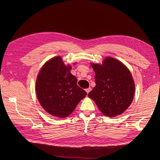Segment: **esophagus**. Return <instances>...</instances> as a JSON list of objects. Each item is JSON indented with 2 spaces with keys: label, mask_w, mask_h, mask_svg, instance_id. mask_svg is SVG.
Wrapping results in <instances>:
<instances>
[{
  "label": "esophagus",
  "mask_w": 160,
  "mask_h": 160,
  "mask_svg": "<svg viewBox=\"0 0 160 160\" xmlns=\"http://www.w3.org/2000/svg\"><path fill=\"white\" fill-rule=\"evenodd\" d=\"M91 90V88H87V89H86V93L88 94L89 93V91Z\"/></svg>",
  "instance_id": "1"
}]
</instances>
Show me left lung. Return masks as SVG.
Instances as JSON below:
<instances>
[{
  "mask_svg": "<svg viewBox=\"0 0 160 160\" xmlns=\"http://www.w3.org/2000/svg\"><path fill=\"white\" fill-rule=\"evenodd\" d=\"M95 72V87L88 93L99 110L108 117L122 113L131 104L135 85L132 74L123 63L110 57L102 65L91 64Z\"/></svg>",
  "mask_w": 160,
  "mask_h": 160,
  "instance_id": "8db88e82",
  "label": "left lung"
}]
</instances>
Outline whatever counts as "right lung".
<instances>
[{
    "label": "right lung",
    "instance_id": "right-lung-1",
    "mask_svg": "<svg viewBox=\"0 0 160 160\" xmlns=\"http://www.w3.org/2000/svg\"><path fill=\"white\" fill-rule=\"evenodd\" d=\"M65 65L61 57L50 59L40 70L36 81V94L44 110L53 116L69 115L87 93L77 85V78Z\"/></svg>",
    "mask_w": 160,
    "mask_h": 160
}]
</instances>
